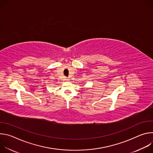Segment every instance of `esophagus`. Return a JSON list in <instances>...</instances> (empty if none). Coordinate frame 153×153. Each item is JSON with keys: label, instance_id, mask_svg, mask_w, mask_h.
Listing matches in <instances>:
<instances>
[{"label": "esophagus", "instance_id": "esophagus-1", "mask_svg": "<svg viewBox=\"0 0 153 153\" xmlns=\"http://www.w3.org/2000/svg\"><path fill=\"white\" fill-rule=\"evenodd\" d=\"M65 80H66V81H68L69 80V79H68V78H65Z\"/></svg>", "mask_w": 153, "mask_h": 153}]
</instances>
